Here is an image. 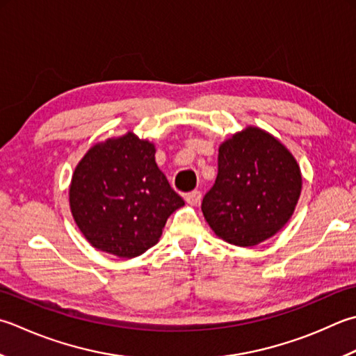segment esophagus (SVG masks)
I'll list each match as a JSON object with an SVG mask.
<instances>
[{"label": "esophagus", "mask_w": 356, "mask_h": 356, "mask_svg": "<svg viewBox=\"0 0 356 356\" xmlns=\"http://www.w3.org/2000/svg\"><path fill=\"white\" fill-rule=\"evenodd\" d=\"M200 199H202V193L197 191V190L185 194V200H186L190 205H197V204H200Z\"/></svg>", "instance_id": "esophagus-1"}]
</instances>
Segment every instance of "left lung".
I'll return each mask as SVG.
<instances>
[{
	"label": "left lung",
	"mask_w": 356,
	"mask_h": 356,
	"mask_svg": "<svg viewBox=\"0 0 356 356\" xmlns=\"http://www.w3.org/2000/svg\"><path fill=\"white\" fill-rule=\"evenodd\" d=\"M301 188L291 152L268 132L247 127L219 146L218 177L202 213L220 239L253 247L287 224Z\"/></svg>",
	"instance_id": "left-lung-1"
}]
</instances>
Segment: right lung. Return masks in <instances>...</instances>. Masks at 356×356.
I'll return each mask as SVG.
<instances>
[{"label": "right lung", "mask_w": 356, "mask_h": 356, "mask_svg": "<svg viewBox=\"0 0 356 356\" xmlns=\"http://www.w3.org/2000/svg\"><path fill=\"white\" fill-rule=\"evenodd\" d=\"M69 205L90 245L129 259L156 245L185 202L159 170L154 143L128 132L94 145L80 160Z\"/></svg>", "instance_id": "add662e5"}]
</instances>
